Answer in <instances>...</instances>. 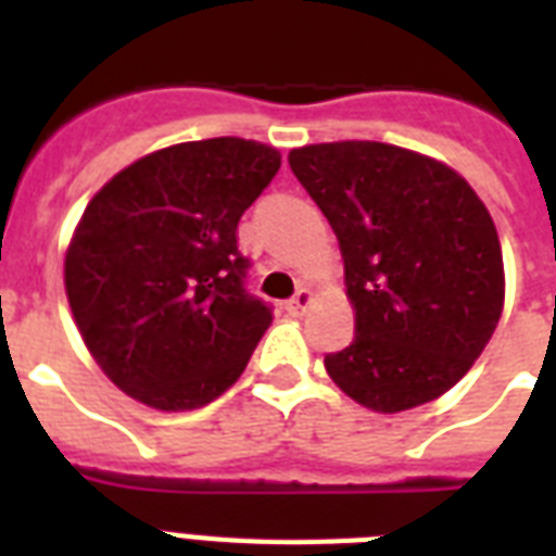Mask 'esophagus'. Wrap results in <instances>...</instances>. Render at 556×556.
Wrapping results in <instances>:
<instances>
[{
    "label": "esophagus",
    "mask_w": 556,
    "mask_h": 556,
    "mask_svg": "<svg viewBox=\"0 0 556 556\" xmlns=\"http://www.w3.org/2000/svg\"><path fill=\"white\" fill-rule=\"evenodd\" d=\"M308 303H312V291H308V288H296V294L286 303V312L288 314H303L305 308H308Z\"/></svg>",
    "instance_id": "1"
}]
</instances>
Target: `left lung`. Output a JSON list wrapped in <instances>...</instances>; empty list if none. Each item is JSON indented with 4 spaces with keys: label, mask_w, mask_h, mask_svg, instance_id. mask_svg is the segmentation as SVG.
<instances>
[{
    "label": "left lung",
    "mask_w": 556,
    "mask_h": 556,
    "mask_svg": "<svg viewBox=\"0 0 556 556\" xmlns=\"http://www.w3.org/2000/svg\"><path fill=\"white\" fill-rule=\"evenodd\" d=\"M288 164L338 233L355 305V340L326 355L331 380L375 413L444 395L502 314L488 207L458 173L389 143H314Z\"/></svg>",
    "instance_id": "obj_1"
}]
</instances>
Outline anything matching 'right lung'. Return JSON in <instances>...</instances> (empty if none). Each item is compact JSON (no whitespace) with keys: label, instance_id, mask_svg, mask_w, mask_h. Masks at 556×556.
I'll use <instances>...</instances> for the list:
<instances>
[{"label":"right lung","instance_id":"1","mask_svg":"<svg viewBox=\"0 0 556 556\" xmlns=\"http://www.w3.org/2000/svg\"><path fill=\"white\" fill-rule=\"evenodd\" d=\"M279 152L244 138L176 143L121 169L89 201L65 253L86 346L141 404L199 409L233 387L274 312L248 291L239 218Z\"/></svg>","mask_w":556,"mask_h":556}]
</instances>
